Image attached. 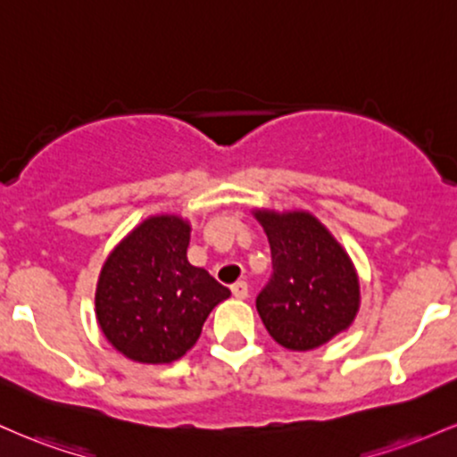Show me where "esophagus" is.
<instances>
[{
    "instance_id": "esophagus-1",
    "label": "esophagus",
    "mask_w": 457,
    "mask_h": 457,
    "mask_svg": "<svg viewBox=\"0 0 457 457\" xmlns=\"http://www.w3.org/2000/svg\"><path fill=\"white\" fill-rule=\"evenodd\" d=\"M230 291H233V295L237 297V300H245V297H248V283H245V280H237V283L230 287Z\"/></svg>"
}]
</instances>
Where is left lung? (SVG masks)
Instances as JSON below:
<instances>
[{
	"mask_svg": "<svg viewBox=\"0 0 457 457\" xmlns=\"http://www.w3.org/2000/svg\"><path fill=\"white\" fill-rule=\"evenodd\" d=\"M271 248L274 276L256 311L278 345L317 350L347 330L361 309V283L347 250L304 209H253Z\"/></svg>",
	"mask_w": 457,
	"mask_h": 457,
	"instance_id": "obj_1",
	"label": "left lung"
}]
</instances>
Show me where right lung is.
<instances>
[{
  "mask_svg": "<svg viewBox=\"0 0 457 457\" xmlns=\"http://www.w3.org/2000/svg\"><path fill=\"white\" fill-rule=\"evenodd\" d=\"M189 220L148 215L107 254L95 291L101 332L122 356L168 365L192 350L230 291L187 261Z\"/></svg>",
  "mask_w": 457,
  "mask_h": 457,
  "instance_id": "obj_1",
  "label": "right lung"
}]
</instances>
